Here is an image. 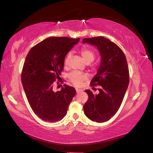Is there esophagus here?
Instances as JSON below:
<instances>
[{
  "label": "esophagus",
  "mask_w": 153,
  "mask_h": 153,
  "mask_svg": "<svg viewBox=\"0 0 153 153\" xmlns=\"http://www.w3.org/2000/svg\"><path fill=\"white\" fill-rule=\"evenodd\" d=\"M82 89H76V92H77V94H78V93H80L81 91H82Z\"/></svg>",
  "instance_id": "obj_1"
}]
</instances>
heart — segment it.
<instances>
[{"mask_svg": "<svg viewBox=\"0 0 153 153\" xmlns=\"http://www.w3.org/2000/svg\"><path fill=\"white\" fill-rule=\"evenodd\" d=\"M81 54H82V58L86 63H90L94 61L95 58V53L93 51L89 48H82L81 50ZM70 58V54L69 53L65 59L64 64L66 65L68 63L69 59ZM69 79L71 81V82L76 86H80L82 84L83 81L88 79V76L85 74H83L79 72V71H74L71 72L68 76Z\"/></svg>", "mask_w": 153, "mask_h": 153, "instance_id": "heart-1", "label": "heart"}]
</instances>
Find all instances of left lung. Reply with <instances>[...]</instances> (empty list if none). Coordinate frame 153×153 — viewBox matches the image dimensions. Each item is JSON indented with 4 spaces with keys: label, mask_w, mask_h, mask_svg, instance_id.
<instances>
[{
    "label": "left lung",
    "mask_w": 153,
    "mask_h": 153,
    "mask_svg": "<svg viewBox=\"0 0 153 153\" xmlns=\"http://www.w3.org/2000/svg\"><path fill=\"white\" fill-rule=\"evenodd\" d=\"M82 42L95 46L101 57L97 74L91 82V86L100 85V92L94 95L89 89L85 90L88 100L83 111L90 120L103 123L117 112L126 93L129 82L127 59L117 45L103 36L84 38Z\"/></svg>",
    "instance_id": "obj_1"
}]
</instances>
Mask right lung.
<instances>
[{
  "label": "right lung",
  "mask_w": 153,
  "mask_h": 153,
  "mask_svg": "<svg viewBox=\"0 0 153 153\" xmlns=\"http://www.w3.org/2000/svg\"><path fill=\"white\" fill-rule=\"evenodd\" d=\"M79 40L48 38L32 48L26 56L21 75L23 88L33 111L44 121L62 120L76 94L74 88L65 84L56 92L53 82L61 75L65 55Z\"/></svg>",
  "instance_id": "1"
}]
</instances>
